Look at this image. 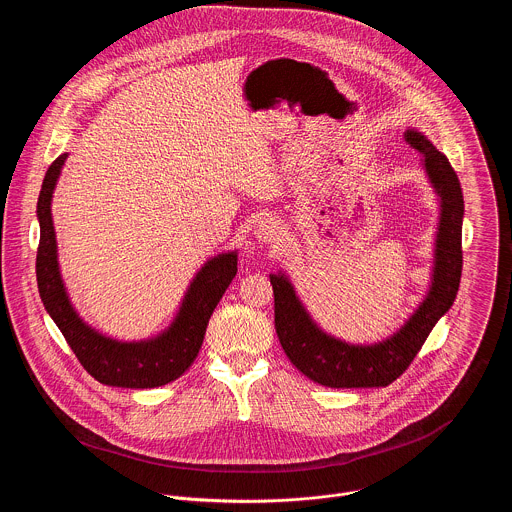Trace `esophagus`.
Masks as SVG:
<instances>
[{
  "mask_svg": "<svg viewBox=\"0 0 512 512\" xmlns=\"http://www.w3.org/2000/svg\"><path fill=\"white\" fill-rule=\"evenodd\" d=\"M276 234H278V226H276V222H272V219H262L258 222V226H256V236H258L260 240L272 242V240L276 238Z\"/></svg>",
  "mask_w": 512,
  "mask_h": 512,
  "instance_id": "esophagus-1",
  "label": "esophagus"
}]
</instances>
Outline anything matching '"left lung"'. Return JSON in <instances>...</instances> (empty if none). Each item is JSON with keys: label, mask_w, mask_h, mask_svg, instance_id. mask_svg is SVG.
<instances>
[{"label": "left lung", "mask_w": 512, "mask_h": 512, "mask_svg": "<svg viewBox=\"0 0 512 512\" xmlns=\"http://www.w3.org/2000/svg\"><path fill=\"white\" fill-rule=\"evenodd\" d=\"M404 138L424 157L426 173L441 201L432 288L404 327L374 345H349L323 333L313 323L284 274L270 276L276 333L288 359L307 378L329 388H372L394 382L414 361L459 290L463 193L457 173L447 157L420 132L408 130Z\"/></svg>", "instance_id": "8db88e82"}]
</instances>
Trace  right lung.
Instances as JSON below:
<instances>
[{
  "label": "right lung",
  "mask_w": 512,
  "mask_h": 512,
  "mask_svg": "<svg viewBox=\"0 0 512 512\" xmlns=\"http://www.w3.org/2000/svg\"><path fill=\"white\" fill-rule=\"evenodd\" d=\"M65 159L67 153L51 163L37 201L41 238L35 270L41 301L65 335L80 365L98 382L120 388L163 386L179 378L197 359L209 319L222 293L236 276V252L219 254L199 270L185 293L175 321L159 337L138 343H122L104 337L76 315L59 272L51 199Z\"/></svg>",
  "instance_id": "right-lung-1"
}]
</instances>
